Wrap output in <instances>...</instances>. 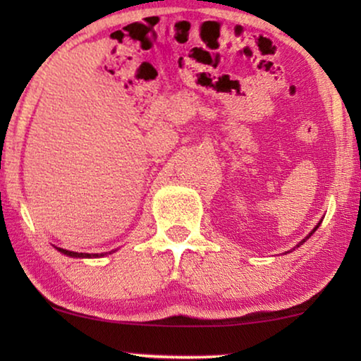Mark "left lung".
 Listing matches in <instances>:
<instances>
[{"label":"left lung","instance_id":"8db88e82","mask_svg":"<svg viewBox=\"0 0 361 361\" xmlns=\"http://www.w3.org/2000/svg\"><path fill=\"white\" fill-rule=\"evenodd\" d=\"M319 225H320V224H317V225H315V228H314V230H312V231H310V233H309V235H307V236H305V238H304V240H302V241H300V243H299V245H298V246H300V245H302V243H305V240H309V238H310V236H312V233H314V231H315V230H317V228H319Z\"/></svg>","mask_w":361,"mask_h":361}]
</instances>
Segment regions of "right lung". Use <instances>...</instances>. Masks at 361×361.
Here are the masks:
<instances>
[{"mask_svg": "<svg viewBox=\"0 0 361 361\" xmlns=\"http://www.w3.org/2000/svg\"><path fill=\"white\" fill-rule=\"evenodd\" d=\"M56 248H57V246H56ZM57 251H61V253L67 255V256H72V258H100V256H105V253H97V255L77 253V251H68V250H63V248H57Z\"/></svg>", "mask_w": 361, "mask_h": 361, "instance_id": "add662e5", "label": "right lung"}]
</instances>
